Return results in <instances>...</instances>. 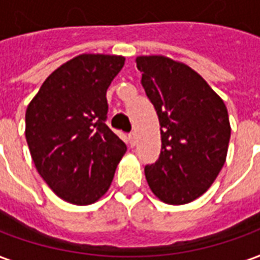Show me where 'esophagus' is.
Listing matches in <instances>:
<instances>
[{"mask_svg":"<svg viewBox=\"0 0 260 260\" xmlns=\"http://www.w3.org/2000/svg\"><path fill=\"white\" fill-rule=\"evenodd\" d=\"M128 139H129V144L134 147L135 144H137V134L135 132H131L129 135H128Z\"/></svg>","mask_w":260,"mask_h":260,"instance_id":"esophagus-1","label":"esophagus"}]
</instances>
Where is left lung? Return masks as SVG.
I'll list each match as a JSON object with an SVG mask.
<instances>
[{
    "label": "left lung",
    "instance_id": "left-lung-1",
    "mask_svg": "<svg viewBox=\"0 0 260 260\" xmlns=\"http://www.w3.org/2000/svg\"><path fill=\"white\" fill-rule=\"evenodd\" d=\"M141 83L154 105L161 154L145 166L161 202L185 204L207 191L228 155L230 123L224 102L197 72L164 56H139Z\"/></svg>",
    "mask_w": 260,
    "mask_h": 260
}]
</instances>
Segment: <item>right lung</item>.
Masks as SVG:
<instances>
[{
	"instance_id": "add662e5",
	"label": "right lung",
	"mask_w": 260,
	"mask_h": 260,
	"mask_svg": "<svg viewBox=\"0 0 260 260\" xmlns=\"http://www.w3.org/2000/svg\"><path fill=\"white\" fill-rule=\"evenodd\" d=\"M125 57L80 54L41 85L25 112V139L41 178L64 202H98L126 152L106 125V90Z\"/></svg>"
}]
</instances>
